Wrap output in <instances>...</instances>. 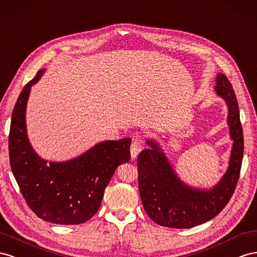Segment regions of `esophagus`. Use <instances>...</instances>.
Wrapping results in <instances>:
<instances>
[{
	"label": "esophagus",
	"mask_w": 257,
	"mask_h": 257,
	"mask_svg": "<svg viewBox=\"0 0 257 257\" xmlns=\"http://www.w3.org/2000/svg\"><path fill=\"white\" fill-rule=\"evenodd\" d=\"M141 151H142V142L139 140L133 141V143H131V146H130V153H131V156H133V158H136L139 154H140Z\"/></svg>",
	"instance_id": "obj_1"
}]
</instances>
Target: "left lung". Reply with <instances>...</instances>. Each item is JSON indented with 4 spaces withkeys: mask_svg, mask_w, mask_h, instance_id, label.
Listing matches in <instances>:
<instances>
[{
    "mask_svg": "<svg viewBox=\"0 0 257 257\" xmlns=\"http://www.w3.org/2000/svg\"><path fill=\"white\" fill-rule=\"evenodd\" d=\"M215 91L228 106V124L233 140L228 170L210 190L190 188L182 183L159 145L148 140L149 149L138 156L139 190L146 213L154 222L170 228H190L215 217L236 189L243 158V131L238 101L224 74L217 75Z\"/></svg>",
    "mask_w": 257,
    "mask_h": 257,
    "instance_id": "1",
    "label": "left lung"
}]
</instances>
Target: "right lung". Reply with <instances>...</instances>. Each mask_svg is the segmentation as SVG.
I'll return each mask as SVG.
<instances>
[{
  "instance_id": "right-lung-1",
  "label": "right lung",
  "mask_w": 257,
  "mask_h": 257,
  "mask_svg": "<svg viewBox=\"0 0 257 257\" xmlns=\"http://www.w3.org/2000/svg\"><path fill=\"white\" fill-rule=\"evenodd\" d=\"M43 72L24 87L14 107L9 137L12 171L29 208L40 218L60 225L83 224L97 213L117 167L130 160L131 139L101 142L65 163L41 159L28 140L26 106L31 86Z\"/></svg>"
}]
</instances>
